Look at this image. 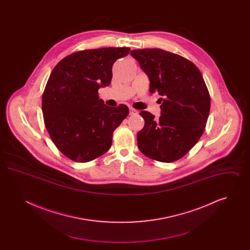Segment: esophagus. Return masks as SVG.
<instances>
[{
    "label": "esophagus",
    "mask_w": 250,
    "mask_h": 250,
    "mask_svg": "<svg viewBox=\"0 0 250 250\" xmlns=\"http://www.w3.org/2000/svg\"><path fill=\"white\" fill-rule=\"evenodd\" d=\"M129 113H130V115H136V114H138V110L137 109H135V108H133V107H130L129 108Z\"/></svg>",
    "instance_id": "1"
}]
</instances>
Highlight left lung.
Returning <instances> with one entry per match:
<instances>
[{"label":"left lung","mask_w":250,"mask_h":250,"mask_svg":"<svg viewBox=\"0 0 250 250\" xmlns=\"http://www.w3.org/2000/svg\"><path fill=\"white\" fill-rule=\"evenodd\" d=\"M150 81V93L161 95L158 119L142 110L145 125L137 135L143 155L173 162L202 137L210 112V95L202 73L190 61L160 48L131 50Z\"/></svg>","instance_id":"1"}]
</instances>
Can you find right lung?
I'll use <instances>...</instances> for the list:
<instances>
[{
	"label": "right lung",
	"mask_w": 250,
	"mask_h": 250,
	"mask_svg": "<svg viewBox=\"0 0 250 250\" xmlns=\"http://www.w3.org/2000/svg\"><path fill=\"white\" fill-rule=\"evenodd\" d=\"M129 51H78L60 61L51 72L42 97L44 122L53 143L71 160L83 163L104 155L113 131L127 117V106L105 105L98 89L110 84L113 63Z\"/></svg>",
	"instance_id": "1"
}]
</instances>
